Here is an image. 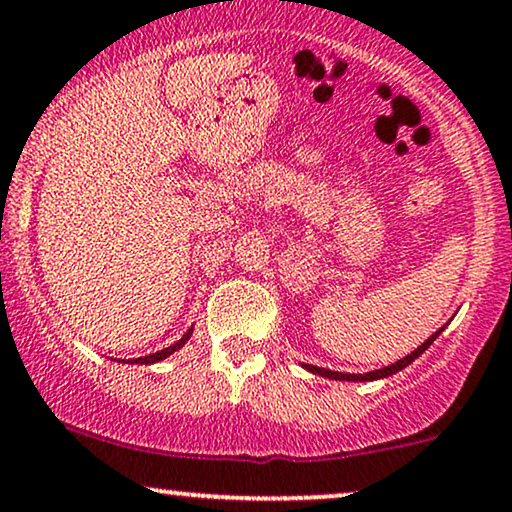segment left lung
<instances>
[{"mask_svg":"<svg viewBox=\"0 0 512 512\" xmlns=\"http://www.w3.org/2000/svg\"><path fill=\"white\" fill-rule=\"evenodd\" d=\"M442 331H444V327H442L440 331H435V334L430 336L426 343H421V345H418V348H416L414 353H411V355L402 357V360H397L395 364H388V367H383V369L369 371V374H341V371L322 369V367H315V364H303V367L308 369V371H313V374H320V376H324V378H336V381H376V378H386V376H393V374H397V371H402L404 367H409V364L414 362L418 355H423V353H426V350L430 348V343H433L435 338L442 334Z\"/></svg>","mask_w":512,"mask_h":512,"instance_id":"left-lung-1","label":"left lung"}]
</instances>
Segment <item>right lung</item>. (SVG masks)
<instances>
[{"label":"right lung","instance_id":"right-lung-1","mask_svg":"<svg viewBox=\"0 0 512 512\" xmlns=\"http://www.w3.org/2000/svg\"><path fill=\"white\" fill-rule=\"evenodd\" d=\"M192 336V329H188L183 334V338L181 341H176L174 345H169V348H164V350H159V353H152V355H148V357H136V360H131V362H136V364H155V362H162V360H167L169 355H174L176 350H181L183 345H185V341H188V338Z\"/></svg>","mask_w":512,"mask_h":512}]
</instances>
